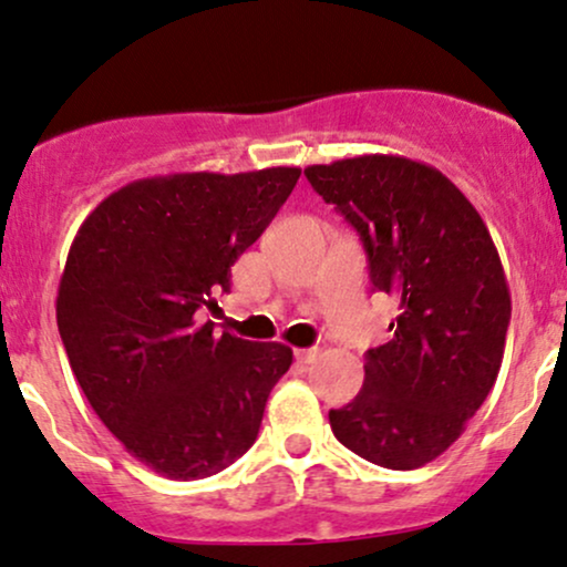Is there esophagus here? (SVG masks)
Here are the masks:
<instances>
[{
	"label": "esophagus",
	"mask_w": 567,
	"mask_h": 567,
	"mask_svg": "<svg viewBox=\"0 0 567 567\" xmlns=\"http://www.w3.org/2000/svg\"><path fill=\"white\" fill-rule=\"evenodd\" d=\"M318 355V348H297L295 351V359L300 361V364H310Z\"/></svg>",
	"instance_id": "1"
}]
</instances>
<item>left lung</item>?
<instances>
[{
	"instance_id": "1",
	"label": "left lung",
	"mask_w": 567,
	"mask_h": 567,
	"mask_svg": "<svg viewBox=\"0 0 567 567\" xmlns=\"http://www.w3.org/2000/svg\"><path fill=\"white\" fill-rule=\"evenodd\" d=\"M305 176L359 233L369 278L399 313L364 353V388L329 410L369 463L410 472L466 429L498 378L512 297L485 221L442 171L399 155L310 165Z\"/></svg>"
}]
</instances>
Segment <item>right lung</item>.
I'll return each instance as SVG.
<instances>
[{"mask_svg": "<svg viewBox=\"0 0 567 567\" xmlns=\"http://www.w3.org/2000/svg\"><path fill=\"white\" fill-rule=\"evenodd\" d=\"M300 168L168 174L101 200L63 267L55 318L74 378L125 450L168 480L219 474L251 447L291 348L198 323Z\"/></svg>", "mask_w": 567, "mask_h": 567, "instance_id": "1", "label": "right lung"}]
</instances>
